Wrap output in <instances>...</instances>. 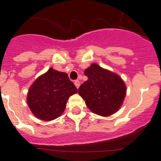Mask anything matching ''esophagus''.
I'll use <instances>...</instances> for the list:
<instances>
[{"instance_id":"1","label":"esophagus","mask_w":161,"mask_h":161,"mask_svg":"<svg viewBox=\"0 0 161 161\" xmlns=\"http://www.w3.org/2000/svg\"><path fill=\"white\" fill-rule=\"evenodd\" d=\"M75 86H76L77 88H79V86H80V82H79V80L75 81Z\"/></svg>"}]
</instances>
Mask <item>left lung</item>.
Returning a JSON list of instances; mask_svg holds the SVG:
<instances>
[{
	"label": "left lung",
	"mask_w": 161,
	"mask_h": 161,
	"mask_svg": "<svg viewBox=\"0 0 161 161\" xmlns=\"http://www.w3.org/2000/svg\"><path fill=\"white\" fill-rule=\"evenodd\" d=\"M88 79L79 88V94L94 114L108 117L120 109L126 95V86L121 77L97 64L84 71Z\"/></svg>",
	"instance_id": "8db88e82"
}]
</instances>
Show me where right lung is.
<instances>
[{
  "label": "right lung",
  "instance_id": "right-lung-1",
  "mask_svg": "<svg viewBox=\"0 0 161 161\" xmlns=\"http://www.w3.org/2000/svg\"><path fill=\"white\" fill-rule=\"evenodd\" d=\"M77 92L66 73L50 68L32 83L26 101L35 117L49 121L63 114L69 96Z\"/></svg>",
  "mask_w": 161,
  "mask_h": 161
}]
</instances>
